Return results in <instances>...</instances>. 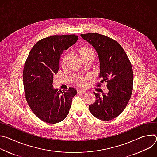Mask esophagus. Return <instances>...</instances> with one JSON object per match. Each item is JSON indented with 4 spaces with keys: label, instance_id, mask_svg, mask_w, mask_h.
Returning <instances> with one entry per match:
<instances>
[{
    "label": "esophagus",
    "instance_id": "1",
    "mask_svg": "<svg viewBox=\"0 0 157 157\" xmlns=\"http://www.w3.org/2000/svg\"><path fill=\"white\" fill-rule=\"evenodd\" d=\"M86 91L85 90H84V89H78V90L77 91V93L78 94H80V93H85Z\"/></svg>",
    "mask_w": 157,
    "mask_h": 157
}]
</instances>
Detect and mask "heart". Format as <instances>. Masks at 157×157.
<instances>
[{"label": "heart", "mask_w": 157, "mask_h": 157, "mask_svg": "<svg viewBox=\"0 0 157 157\" xmlns=\"http://www.w3.org/2000/svg\"><path fill=\"white\" fill-rule=\"evenodd\" d=\"M78 53L79 55V56H80V58L82 59V60L86 58H88V57H94V52L93 51V50L90 48H89L87 47H80L78 50ZM67 59H68V55H66L62 60V63L61 65L63 67L65 66L66 64V61ZM87 82L86 80L84 78H79L78 80V84L81 86H84L86 84Z\"/></svg>", "instance_id": "heart-1"}]
</instances>
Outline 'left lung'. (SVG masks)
I'll use <instances>...</instances> for the list:
<instances>
[{"mask_svg": "<svg viewBox=\"0 0 157 157\" xmlns=\"http://www.w3.org/2000/svg\"><path fill=\"white\" fill-rule=\"evenodd\" d=\"M81 36L94 47L99 57V83L106 82L107 93L93 92L96 101L89 105L91 114L97 119L110 121L125 109L131 97L133 71L131 63L122 47L116 40L104 35L90 33Z\"/></svg>", "mask_w": 157, "mask_h": 157, "instance_id": "1", "label": "left lung"}]
</instances>
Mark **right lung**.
Masks as SVG:
<instances>
[{
	"label": "right lung",
	"mask_w": 157,
	"mask_h": 157,
	"mask_svg": "<svg viewBox=\"0 0 157 157\" xmlns=\"http://www.w3.org/2000/svg\"><path fill=\"white\" fill-rule=\"evenodd\" d=\"M75 35H53L38 41L25 62L23 81L26 100L33 113L41 121L55 124L68 114L76 89L58 91L53 86L63 52L77 41Z\"/></svg>",
	"instance_id": "1"
}]
</instances>
